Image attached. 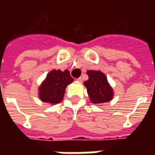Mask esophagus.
Segmentation results:
<instances>
[{
	"label": "esophagus",
	"instance_id": "esophagus-1",
	"mask_svg": "<svg viewBox=\"0 0 155 155\" xmlns=\"http://www.w3.org/2000/svg\"><path fill=\"white\" fill-rule=\"evenodd\" d=\"M76 81H77L78 82H82V78L81 77L78 78V79H76Z\"/></svg>",
	"mask_w": 155,
	"mask_h": 155
}]
</instances>
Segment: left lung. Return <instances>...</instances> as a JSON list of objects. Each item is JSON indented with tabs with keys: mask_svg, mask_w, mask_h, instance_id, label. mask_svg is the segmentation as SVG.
<instances>
[{
	"mask_svg": "<svg viewBox=\"0 0 155 155\" xmlns=\"http://www.w3.org/2000/svg\"><path fill=\"white\" fill-rule=\"evenodd\" d=\"M87 74L89 80L84 81V84L87 88L91 102L94 104H101L111 101L114 93L108 83L105 74L96 71H88Z\"/></svg>",
	"mask_w": 155,
	"mask_h": 155,
	"instance_id": "left-lung-1",
	"label": "left lung"
}]
</instances>
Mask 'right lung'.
Here are the masks:
<instances>
[{
    "label": "right lung",
    "mask_w": 155,
    "mask_h": 155,
    "mask_svg": "<svg viewBox=\"0 0 155 155\" xmlns=\"http://www.w3.org/2000/svg\"><path fill=\"white\" fill-rule=\"evenodd\" d=\"M73 81V78L67 70L64 71L53 70L48 74L39 89L40 99L52 104L60 103L63 100L65 88Z\"/></svg>",
    "instance_id": "1"
}]
</instances>
